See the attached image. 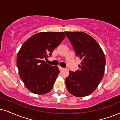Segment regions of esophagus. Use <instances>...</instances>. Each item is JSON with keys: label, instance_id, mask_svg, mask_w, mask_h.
I'll use <instances>...</instances> for the list:
<instances>
[{"label": "esophagus", "instance_id": "esophagus-1", "mask_svg": "<svg viewBox=\"0 0 120 120\" xmlns=\"http://www.w3.org/2000/svg\"><path fill=\"white\" fill-rule=\"evenodd\" d=\"M59 70H60V71H62V70H63L64 69V68H62V67H61V66H59Z\"/></svg>", "mask_w": 120, "mask_h": 120}]
</instances>
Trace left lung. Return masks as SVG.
<instances>
[{
	"mask_svg": "<svg viewBox=\"0 0 120 120\" xmlns=\"http://www.w3.org/2000/svg\"><path fill=\"white\" fill-rule=\"evenodd\" d=\"M75 53L81 60L79 70L70 71L65 79L67 90L76 97H84L92 93L104 76L106 59L98 42L82 31H65Z\"/></svg>",
	"mask_w": 120,
	"mask_h": 120,
	"instance_id": "left-lung-1",
	"label": "left lung"
}]
</instances>
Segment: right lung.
<instances>
[{"instance_id":"right-lung-1","label":"right lung","mask_w":120,"mask_h":120,"mask_svg":"<svg viewBox=\"0 0 120 120\" xmlns=\"http://www.w3.org/2000/svg\"><path fill=\"white\" fill-rule=\"evenodd\" d=\"M65 38L64 32H40L22 45L17 66L21 79L30 92L44 95L52 90L60 71L57 66L45 63L44 59L51 56Z\"/></svg>"}]
</instances>
